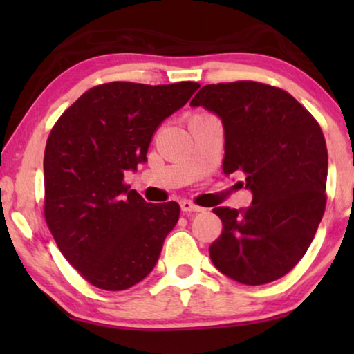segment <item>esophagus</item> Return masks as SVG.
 <instances>
[{
	"instance_id": "esophagus-1",
	"label": "esophagus",
	"mask_w": 354,
	"mask_h": 354,
	"mask_svg": "<svg viewBox=\"0 0 354 354\" xmlns=\"http://www.w3.org/2000/svg\"><path fill=\"white\" fill-rule=\"evenodd\" d=\"M180 207H182L183 212H201L203 211V207L193 205V203L188 201V200L180 201Z\"/></svg>"
}]
</instances>
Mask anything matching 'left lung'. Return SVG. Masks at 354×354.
Instances as JSON below:
<instances>
[{
  "label": "left lung",
  "instance_id": "left-lung-1",
  "mask_svg": "<svg viewBox=\"0 0 354 354\" xmlns=\"http://www.w3.org/2000/svg\"><path fill=\"white\" fill-rule=\"evenodd\" d=\"M201 106L224 127L227 177L239 174L253 195L245 211L214 207L222 234L212 264L245 285L288 274L306 253L326 209L328 156L316 119L287 91L258 82L206 85Z\"/></svg>",
  "mask_w": 354,
  "mask_h": 354
}]
</instances>
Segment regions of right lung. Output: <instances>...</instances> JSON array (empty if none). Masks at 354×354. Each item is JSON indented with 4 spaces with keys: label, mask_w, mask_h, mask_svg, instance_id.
<instances>
[{
    "label": "right lung",
    "mask_w": 354,
    "mask_h": 354,
    "mask_svg": "<svg viewBox=\"0 0 354 354\" xmlns=\"http://www.w3.org/2000/svg\"><path fill=\"white\" fill-rule=\"evenodd\" d=\"M198 88L111 82L85 91L53 127L43 161L46 224L62 256L95 287L130 288L156 266L180 206L147 203L124 174L147 162L159 124Z\"/></svg>",
    "instance_id": "obj_1"
}]
</instances>
